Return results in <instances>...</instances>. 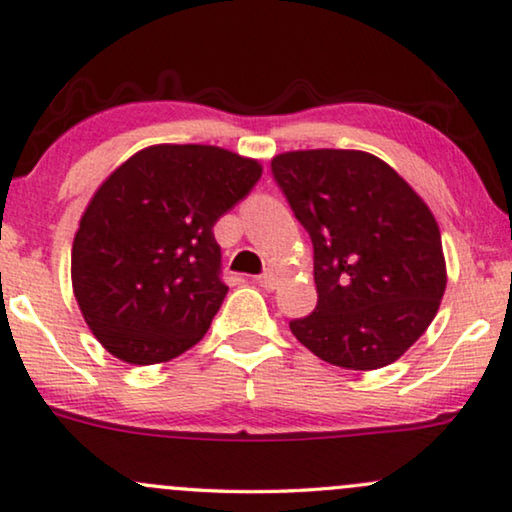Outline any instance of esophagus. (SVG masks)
I'll return each instance as SVG.
<instances>
[{"instance_id":"1","label":"esophagus","mask_w":512,"mask_h":512,"mask_svg":"<svg viewBox=\"0 0 512 512\" xmlns=\"http://www.w3.org/2000/svg\"><path fill=\"white\" fill-rule=\"evenodd\" d=\"M258 284H261L265 291H274V286H277V274H274V270H265L261 277H258Z\"/></svg>"}]
</instances>
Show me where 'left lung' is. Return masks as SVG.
<instances>
[{
	"instance_id": "left-lung-1",
	"label": "left lung",
	"mask_w": 512,
	"mask_h": 512,
	"mask_svg": "<svg viewBox=\"0 0 512 512\" xmlns=\"http://www.w3.org/2000/svg\"><path fill=\"white\" fill-rule=\"evenodd\" d=\"M270 168L314 247L318 302L291 321V332L330 365L365 372L395 362L427 330L446 291L429 207L367 152H286Z\"/></svg>"
}]
</instances>
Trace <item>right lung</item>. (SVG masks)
Segmentation results:
<instances>
[{
  "label": "right lung",
  "mask_w": 512,
  "mask_h": 512,
  "mask_svg": "<svg viewBox=\"0 0 512 512\" xmlns=\"http://www.w3.org/2000/svg\"><path fill=\"white\" fill-rule=\"evenodd\" d=\"M261 173L221 147L154 145L101 184L73 240L71 279L108 353L154 365L201 342L228 293L212 228Z\"/></svg>",
  "instance_id": "1"
}]
</instances>
